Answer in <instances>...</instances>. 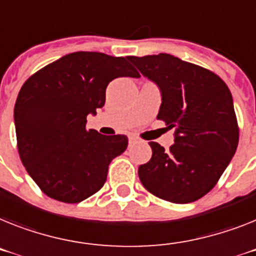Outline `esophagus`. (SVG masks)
I'll return each instance as SVG.
<instances>
[{"instance_id":"obj_1","label":"esophagus","mask_w":256,"mask_h":256,"mask_svg":"<svg viewBox=\"0 0 256 256\" xmlns=\"http://www.w3.org/2000/svg\"><path fill=\"white\" fill-rule=\"evenodd\" d=\"M136 142H138V139L135 138V136H130V138H128V143H130V146L134 144V143H136Z\"/></svg>"}]
</instances>
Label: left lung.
<instances>
[{
  "instance_id": "left-lung-1",
  "label": "left lung",
  "mask_w": 256,
  "mask_h": 256,
  "mask_svg": "<svg viewBox=\"0 0 256 256\" xmlns=\"http://www.w3.org/2000/svg\"><path fill=\"white\" fill-rule=\"evenodd\" d=\"M128 58L158 86V120L176 128L169 151L150 142L152 158L139 166L140 182L172 203L200 199L218 184L240 140L229 88L211 70L166 53Z\"/></svg>"
}]
</instances>
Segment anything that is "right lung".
Returning <instances> with one entry per match:
<instances>
[{"label":"right lung","mask_w":256,"mask_h":256,"mask_svg":"<svg viewBox=\"0 0 256 256\" xmlns=\"http://www.w3.org/2000/svg\"><path fill=\"white\" fill-rule=\"evenodd\" d=\"M139 78L124 57L75 52L32 74L14 106L19 158L40 190L79 203L104 186L110 161L128 148L126 135L87 128V116L105 104L109 82Z\"/></svg>","instance_id":"1"}]
</instances>
